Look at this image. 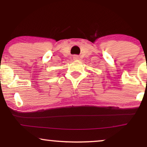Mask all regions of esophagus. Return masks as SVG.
<instances>
[{"mask_svg":"<svg viewBox=\"0 0 147 147\" xmlns=\"http://www.w3.org/2000/svg\"><path fill=\"white\" fill-rule=\"evenodd\" d=\"M73 59H74V60H78L79 59V56L78 55H74V57H73Z\"/></svg>","mask_w":147,"mask_h":147,"instance_id":"obj_1","label":"esophagus"}]
</instances>
